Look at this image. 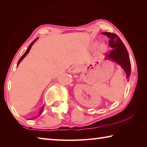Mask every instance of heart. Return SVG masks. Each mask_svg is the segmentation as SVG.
I'll use <instances>...</instances> for the list:
<instances>
[{
    "label": "heart",
    "mask_w": 147,
    "mask_h": 147,
    "mask_svg": "<svg viewBox=\"0 0 147 147\" xmlns=\"http://www.w3.org/2000/svg\"><path fill=\"white\" fill-rule=\"evenodd\" d=\"M96 43H95L94 44V45H96ZM106 50V45L105 44H104V43H102V44H101L100 45V47H99V51H100L101 53H104V51H105Z\"/></svg>",
    "instance_id": "1"
}]
</instances>
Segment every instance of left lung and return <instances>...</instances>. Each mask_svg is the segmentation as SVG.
I'll return each mask as SVG.
<instances>
[{
	"label": "left lung",
	"mask_w": 147,
	"mask_h": 147,
	"mask_svg": "<svg viewBox=\"0 0 147 147\" xmlns=\"http://www.w3.org/2000/svg\"><path fill=\"white\" fill-rule=\"evenodd\" d=\"M109 38V46L111 51L106 53V59H109L118 63L126 72V78H128L131 73V63L126 47L117 34L110 32H103Z\"/></svg>",
	"instance_id": "obj_1"
}]
</instances>
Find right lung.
Listing matches in <instances>:
<instances>
[{
	"mask_svg": "<svg viewBox=\"0 0 147 147\" xmlns=\"http://www.w3.org/2000/svg\"><path fill=\"white\" fill-rule=\"evenodd\" d=\"M38 38H37L36 39H34V40L33 41H32V43H30V45H29V47H28V49H27L26 50V51L25 52V53H24V54H23V56H22L21 57V58H20L19 59V61H18V63H17V66H18V65L19 64V63H20V62H21L22 60H23V59L24 58V57H25L26 56V54H28V53H29V51H30V49H31V47H32V45H33L34 43H35V42H36V40H37V39H38ZM42 111H43V110H42V109H41V113H40V114L41 113V112H42Z\"/></svg>",
	"mask_w": 147,
	"mask_h": 147,
	"instance_id": "1",
	"label": "right lung"
}]
</instances>
